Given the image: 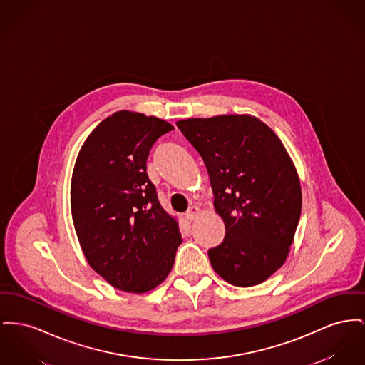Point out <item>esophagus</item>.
Here are the masks:
<instances>
[{
	"label": "esophagus",
	"mask_w": 365,
	"mask_h": 365,
	"mask_svg": "<svg viewBox=\"0 0 365 365\" xmlns=\"http://www.w3.org/2000/svg\"><path fill=\"white\" fill-rule=\"evenodd\" d=\"M202 214V211H201V208H198V207H193V208H190L186 215H185V217L187 219V220H195V219H198L200 217V215Z\"/></svg>",
	"instance_id": "1"
}]
</instances>
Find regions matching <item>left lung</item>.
I'll use <instances>...</instances> for the list:
<instances>
[{"instance_id": "obj_1", "label": "left lung", "mask_w": 365, "mask_h": 365, "mask_svg": "<svg viewBox=\"0 0 365 365\" xmlns=\"http://www.w3.org/2000/svg\"><path fill=\"white\" fill-rule=\"evenodd\" d=\"M202 157L225 222L223 242L208 251L217 276L257 285L285 263L302 210L298 171L274 130L251 114L176 123Z\"/></svg>"}]
</instances>
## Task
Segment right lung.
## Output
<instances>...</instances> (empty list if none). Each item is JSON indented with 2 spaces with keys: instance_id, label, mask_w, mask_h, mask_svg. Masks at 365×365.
<instances>
[{
  "instance_id": "obj_1",
  "label": "right lung",
  "mask_w": 365,
  "mask_h": 365,
  "mask_svg": "<svg viewBox=\"0 0 365 365\" xmlns=\"http://www.w3.org/2000/svg\"><path fill=\"white\" fill-rule=\"evenodd\" d=\"M172 129L154 115L115 111L88 135L74 164L70 205L86 262L130 294L167 279L182 242L146 173L153 145Z\"/></svg>"
}]
</instances>
